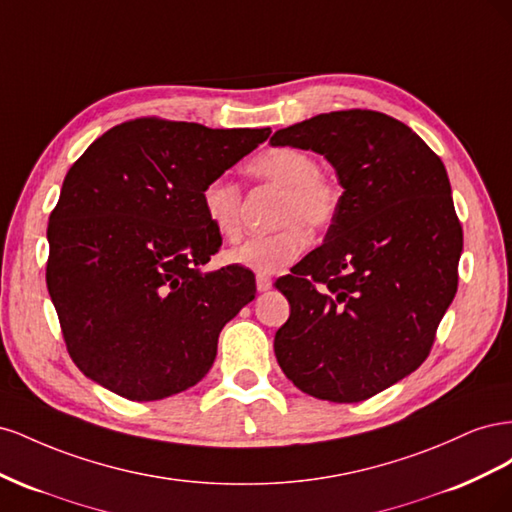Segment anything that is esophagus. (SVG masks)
Masks as SVG:
<instances>
[{"label": "esophagus", "mask_w": 512, "mask_h": 512, "mask_svg": "<svg viewBox=\"0 0 512 512\" xmlns=\"http://www.w3.org/2000/svg\"><path fill=\"white\" fill-rule=\"evenodd\" d=\"M271 286H273L271 275H267V273H256V288H258V292H267Z\"/></svg>", "instance_id": "obj_1"}]
</instances>
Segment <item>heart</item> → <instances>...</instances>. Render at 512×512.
I'll use <instances>...</instances> for the list:
<instances>
[{
    "instance_id": "b5f03b06",
    "label": "heart",
    "mask_w": 512,
    "mask_h": 512,
    "mask_svg": "<svg viewBox=\"0 0 512 512\" xmlns=\"http://www.w3.org/2000/svg\"><path fill=\"white\" fill-rule=\"evenodd\" d=\"M254 179L280 188L275 224L267 235H258L232 247L226 260L258 273H280L297 260L307 245V228L329 226L337 213L335 185L320 175L318 160L299 147H271L245 164ZM200 205L220 239L232 243L241 237L243 196L237 183L226 177L211 179L200 192Z\"/></svg>"
}]
</instances>
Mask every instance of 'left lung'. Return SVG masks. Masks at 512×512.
I'll list each match as a JSON object with an SVG mask.
<instances>
[{
    "instance_id": "left-lung-1",
    "label": "left lung",
    "mask_w": 512,
    "mask_h": 512,
    "mask_svg": "<svg viewBox=\"0 0 512 512\" xmlns=\"http://www.w3.org/2000/svg\"><path fill=\"white\" fill-rule=\"evenodd\" d=\"M271 145L320 153L344 188L324 243L275 282L290 303L277 363L312 397L369 399L421 367L455 299L463 230L446 168L406 123L363 108Z\"/></svg>"
}]
</instances>
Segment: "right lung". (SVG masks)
<instances>
[{
  "label": "right lung",
  "mask_w": 512,
  "mask_h": 512,
  "mask_svg": "<svg viewBox=\"0 0 512 512\" xmlns=\"http://www.w3.org/2000/svg\"><path fill=\"white\" fill-rule=\"evenodd\" d=\"M271 130H211L158 117L104 132L72 164L49 218L46 286L87 378L156 401L205 378L252 271H203L222 239L200 192Z\"/></svg>",
  "instance_id": "1"
}]
</instances>
